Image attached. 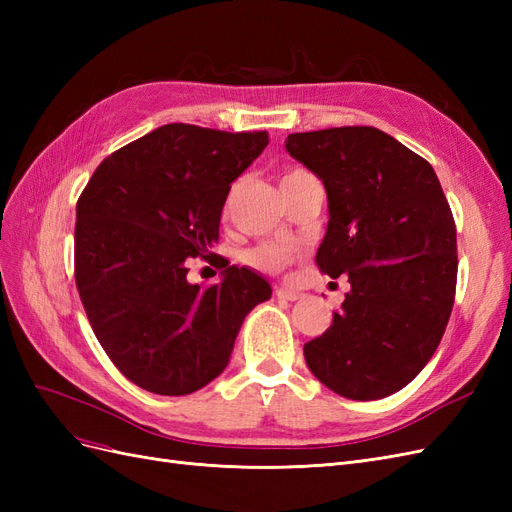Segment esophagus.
<instances>
[{
	"instance_id": "esophagus-1",
	"label": "esophagus",
	"mask_w": 512,
	"mask_h": 512,
	"mask_svg": "<svg viewBox=\"0 0 512 512\" xmlns=\"http://www.w3.org/2000/svg\"><path fill=\"white\" fill-rule=\"evenodd\" d=\"M275 297L277 299H282V301H299L301 297H303V294L299 292V290H294V288H275Z\"/></svg>"
}]
</instances>
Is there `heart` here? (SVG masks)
Wrapping results in <instances>:
<instances>
[{
	"mask_svg": "<svg viewBox=\"0 0 512 512\" xmlns=\"http://www.w3.org/2000/svg\"><path fill=\"white\" fill-rule=\"evenodd\" d=\"M307 173L303 168H292L286 173V177L282 181L294 179ZM294 260V250L288 245L282 243H267V245H260L258 250L252 252V262L260 269H267V271H282L284 267H288L290 262Z\"/></svg>",
	"mask_w": 512,
	"mask_h": 512,
	"instance_id": "1",
	"label": "heart"
}]
</instances>
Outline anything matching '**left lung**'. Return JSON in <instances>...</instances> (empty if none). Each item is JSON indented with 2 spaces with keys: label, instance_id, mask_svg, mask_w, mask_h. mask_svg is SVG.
I'll use <instances>...</instances> for the list:
<instances>
[{
  "label": "left lung",
  "instance_id": "1",
  "mask_svg": "<svg viewBox=\"0 0 512 512\" xmlns=\"http://www.w3.org/2000/svg\"><path fill=\"white\" fill-rule=\"evenodd\" d=\"M286 151L324 183L329 224L316 262L348 273L331 327L303 346L333 393L371 401L404 389L436 352L457 284V230L427 160L369 126L297 132Z\"/></svg>",
  "mask_w": 512,
  "mask_h": 512
}]
</instances>
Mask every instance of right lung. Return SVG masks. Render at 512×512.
Wrapping results in <instances>:
<instances>
[{"instance_id": "add662e5", "label": "right lung", "mask_w": 512, "mask_h": 512, "mask_svg": "<svg viewBox=\"0 0 512 512\" xmlns=\"http://www.w3.org/2000/svg\"><path fill=\"white\" fill-rule=\"evenodd\" d=\"M269 145L267 132L168 123L111 153L76 203L74 275L100 346L156 395H190L230 361L245 316L271 299L252 269L224 262L209 288L188 282L213 260L230 183Z\"/></svg>"}]
</instances>
